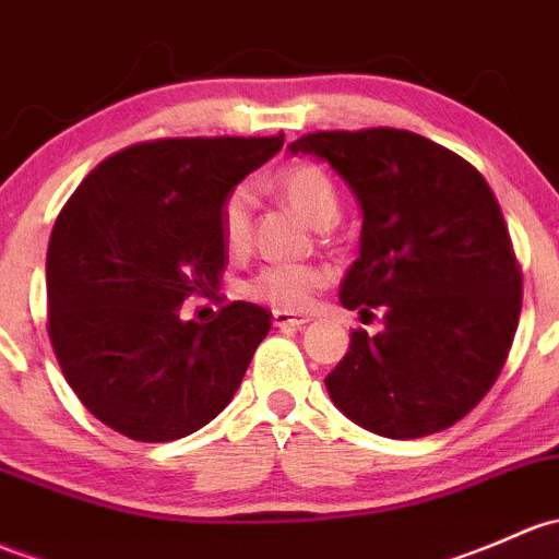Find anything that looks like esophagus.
<instances>
[{
  "mask_svg": "<svg viewBox=\"0 0 559 559\" xmlns=\"http://www.w3.org/2000/svg\"><path fill=\"white\" fill-rule=\"evenodd\" d=\"M308 316L292 313V310H273V326L278 329H299L308 324Z\"/></svg>",
  "mask_w": 559,
  "mask_h": 559,
  "instance_id": "obj_1",
  "label": "esophagus"
}]
</instances>
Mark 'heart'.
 I'll use <instances>...</instances> for the list:
<instances>
[{"mask_svg": "<svg viewBox=\"0 0 559 559\" xmlns=\"http://www.w3.org/2000/svg\"><path fill=\"white\" fill-rule=\"evenodd\" d=\"M273 187L308 225L329 230L337 222L343 198L334 176L321 163L297 160L273 176ZM222 243L240 254L251 238V195L246 187H233L219 205ZM321 286L319 270L308 264H267L246 281V297L275 310H302Z\"/></svg>", "mask_w": 559, "mask_h": 559, "instance_id": "1", "label": "heart"}]
</instances>
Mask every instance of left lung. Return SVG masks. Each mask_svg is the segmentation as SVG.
Here are the masks:
<instances>
[{"label":"left lung","mask_w":559,"mask_h":559,"mask_svg":"<svg viewBox=\"0 0 559 559\" xmlns=\"http://www.w3.org/2000/svg\"><path fill=\"white\" fill-rule=\"evenodd\" d=\"M292 152L329 160L361 203V254L340 302L385 329L350 334L326 374L334 407L367 431L418 439L466 418L507 364L522 273L485 176L399 128L319 131Z\"/></svg>","instance_id":"8db88e82"}]
</instances>
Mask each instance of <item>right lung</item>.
I'll return each instance as SVG.
<instances>
[{
  "label": "right lung",
  "instance_id": "obj_1",
  "mask_svg": "<svg viewBox=\"0 0 559 559\" xmlns=\"http://www.w3.org/2000/svg\"><path fill=\"white\" fill-rule=\"evenodd\" d=\"M281 146L284 136L141 141L98 163L58 214L47 334L87 413L122 437L174 442L238 391L267 310L230 302L198 324L179 308L219 289L222 198Z\"/></svg>",
  "mask_w": 559,
  "mask_h": 559
}]
</instances>
